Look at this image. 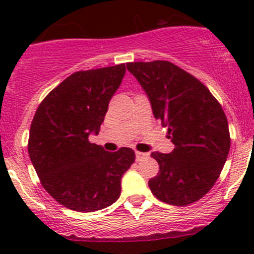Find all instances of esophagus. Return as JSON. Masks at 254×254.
<instances>
[{
    "label": "esophagus",
    "mask_w": 254,
    "mask_h": 254,
    "mask_svg": "<svg viewBox=\"0 0 254 254\" xmlns=\"http://www.w3.org/2000/svg\"><path fill=\"white\" fill-rule=\"evenodd\" d=\"M135 156H136V161H142V160H145V158L150 157V153L136 151V152H135Z\"/></svg>",
    "instance_id": "esophagus-1"
}]
</instances>
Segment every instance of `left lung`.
<instances>
[{
    "mask_svg": "<svg viewBox=\"0 0 254 254\" xmlns=\"http://www.w3.org/2000/svg\"><path fill=\"white\" fill-rule=\"evenodd\" d=\"M127 67L175 145L170 153H151L160 166L158 175L148 181L151 191L171 205L199 200L219 178L230 151L221 106L198 78L170 61L129 63Z\"/></svg>",
    "mask_w": 254,
    "mask_h": 254,
    "instance_id": "left-lung-1",
    "label": "left lung"
}]
</instances>
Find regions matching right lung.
<instances>
[{"mask_svg": "<svg viewBox=\"0 0 254 254\" xmlns=\"http://www.w3.org/2000/svg\"><path fill=\"white\" fill-rule=\"evenodd\" d=\"M125 71L120 64L72 73L33 118L28 152L35 172L58 203L75 211H97L117 201L122 177L135 161L131 148L109 152L88 140L98 135Z\"/></svg>", "mask_w": 254, "mask_h": 254, "instance_id": "1", "label": "right lung"}]
</instances>
